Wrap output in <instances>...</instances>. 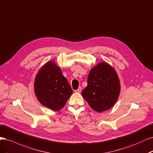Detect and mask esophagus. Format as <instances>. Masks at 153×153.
Returning <instances> with one entry per match:
<instances>
[{"label":"esophagus","mask_w":153,"mask_h":153,"mask_svg":"<svg viewBox=\"0 0 153 153\" xmlns=\"http://www.w3.org/2000/svg\"><path fill=\"white\" fill-rule=\"evenodd\" d=\"M81 90H82V88L81 87H79V88H78L77 90H75V92L76 93H81Z\"/></svg>","instance_id":"obj_1"}]
</instances>
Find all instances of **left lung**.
<instances>
[{"label": "left lung", "mask_w": 153, "mask_h": 153, "mask_svg": "<svg viewBox=\"0 0 153 153\" xmlns=\"http://www.w3.org/2000/svg\"><path fill=\"white\" fill-rule=\"evenodd\" d=\"M120 90L116 70L108 63L102 62L90 70L88 85L82 90V95L93 110L101 112L115 105Z\"/></svg>", "instance_id": "obj_1"}]
</instances>
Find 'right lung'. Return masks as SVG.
I'll return each instance as SVG.
<instances>
[{
  "label": "right lung",
  "mask_w": 153,
  "mask_h": 153,
  "mask_svg": "<svg viewBox=\"0 0 153 153\" xmlns=\"http://www.w3.org/2000/svg\"><path fill=\"white\" fill-rule=\"evenodd\" d=\"M34 91L39 102L54 111L61 110L73 93L54 61H48L39 70L34 81Z\"/></svg>",
  "instance_id": "add662e5"
}]
</instances>
